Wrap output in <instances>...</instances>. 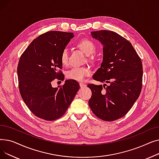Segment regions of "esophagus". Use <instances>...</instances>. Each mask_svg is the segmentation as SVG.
I'll return each instance as SVG.
<instances>
[{"instance_id":"1","label":"esophagus","mask_w":159,"mask_h":159,"mask_svg":"<svg viewBox=\"0 0 159 159\" xmlns=\"http://www.w3.org/2000/svg\"><path fill=\"white\" fill-rule=\"evenodd\" d=\"M79 85H80V87L81 88H84V87H86V84H83V83H82V82H80L79 83Z\"/></svg>"}]
</instances>
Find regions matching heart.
<instances>
[{
    "label": "heart",
    "mask_w": 159,
    "mask_h": 159,
    "mask_svg": "<svg viewBox=\"0 0 159 159\" xmlns=\"http://www.w3.org/2000/svg\"><path fill=\"white\" fill-rule=\"evenodd\" d=\"M77 46L84 52L87 55H89L94 53L95 50V44L89 39H82ZM68 49L65 48L61 55V61L63 65H66L68 62ZM91 73V71L86 67H75L67 71L66 76L68 79L82 82L85 79V77Z\"/></svg>",
    "instance_id": "b5f03b06"
}]
</instances>
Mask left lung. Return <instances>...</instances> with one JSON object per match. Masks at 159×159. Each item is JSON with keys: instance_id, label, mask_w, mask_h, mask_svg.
<instances>
[{"instance_id": "8db88e82", "label": "left lung", "mask_w": 159, "mask_h": 159, "mask_svg": "<svg viewBox=\"0 0 159 159\" xmlns=\"http://www.w3.org/2000/svg\"><path fill=\"white\" fill-rule=\"evenodd\" d=\"M91 35L103 46L102 62L93 79L110 84L88 85L92 91L89 106L98 118L113 121L126 115L139 98L143 64L132 44L118 33L101 30Z\"/></svg>"}]
</instances>
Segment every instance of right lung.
Returning <instances> with one entry per match:
<instances>
[{
    "label": "right lung",
    "instance_id": "obj_1",
    "mask_svg": "<svg viewBox=\"0 0 159 159\" xmlns=\"http://www.w3.org/2000/svg\"><path fill=\"white\" fill-rule=\"evenodd\" d=\"M74 37L73 33L51 31L33 40L21 55L17 67L19 91L24 102L37 117L55 120L66 113L80 88L77 81L66 80L62 86L52 82L64 80L61 55Z\"/></svg>",
    "mask_w": 159,
    "mask_h": 159
}]
</instances>
